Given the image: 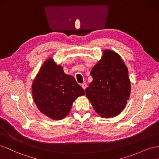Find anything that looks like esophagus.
Wrapping results in <instances>:
<instances>
[{
  "mask_svg": "<svg viewBox=\"0 0 159 159\" xmlns=\"http://www.w3.org/2000/svg\"><path fill=\"white\" fill-rule=\"evenodd\" d=\"M81 87H83V89H86V88H87V84H86V83H83V84H81Z\"/></svg>",
  "mask_w": 159,
  "mask_h": 159,
  "instance_id": "34e87169",
  "label": "esophagus"
}]
</instances>
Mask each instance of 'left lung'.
Here are the masks:
<instances>
[{
  "label": "left lung",
  "mask_w": 159,
  "mask_h": 159,
  "mask_svg": "<svg viewBox=\"0 0 159 159\" xmlns=\"http://www.w3.org/2000/svg\"><path fill=\"white\" fill-rule=\"evenodd\" d=\"M103 52L90 72L93 81L85 92L94 111L103 118H109L124 109L131 88L128 69L120 57L111 50Z\"/></svg>",
  "instance_id": "left-lung-1"
}]
</instances>
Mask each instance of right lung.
<instances>
[{
    "mask_svg": "<svg viewBox=\"0 0 159 159\" xmlns=\"http://www.w3.org/2000/svg\"><path fill=\"white\" fill-rule=\"evenodd\" d=\"M33 97L39 111L54 120H60L69 114L72 102L84 90L71 75L52 58L44 62L34 80Z\"/></svg>",
    "mask_w": 159,
    "mask_h": 159,
    "instance_id": "right-lung-1",
    "label": "right lung"
}]
</instances>
